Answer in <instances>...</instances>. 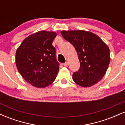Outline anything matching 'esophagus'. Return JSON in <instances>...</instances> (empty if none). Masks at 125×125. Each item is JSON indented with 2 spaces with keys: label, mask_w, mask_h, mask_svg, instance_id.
<instances>
[{
  "label": "esophagus",
  "mask_w": 125,
  "mask_h": 125,
  "mask_svg": "<svg viewBox=\"0 0 125 125\" xmlns=\"http://www.w3.org/2000/svg\"><path fill=\"white\" fill-rule=\"evenodd\" d=\"M63 65L64 66H67L68 65V62H66L65 63H63Z\"/></svg>",
  "instance_id": "34e87169"
}]
</instances>
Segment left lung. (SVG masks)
Here are the masks:
<instances>
[{
	"instance_id": "left-lung-1",
	"label": "left lung",
	"mask_w": 125,
	"mask_h": 125,
	"mask_svg": "<svg viewBox=\"0 0 125 125\" xmlns=\"http://www.w3.org/2000/svg\"><path fill=\"white\" fill-rule=\"evenodd\" d=\"M64 39L73 45L81 63L73 80L81 86H92L106 74L110 61L108 46L98 36L89 31H62Z\"/></svg>"
}]
</instances>
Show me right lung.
I'll use <instances>...</instances> for the list:
<instances>
[{"label": "right lung", "instance_id": "right-lung-1", "mask_svg": "<svg viewBox=\"0 0 125 125\" xmlns=\"http://www.w3.org/2000/svg\"><path fill=\"white\" fill-rule=\"evenodd\" d=\"M55 31H41L23 41L16 52V65L27 82L38 88H44L55 80L59 64L52 46Z\"/></svg>", "mask_w": 125, "mask_h": 125}]
</instances>
